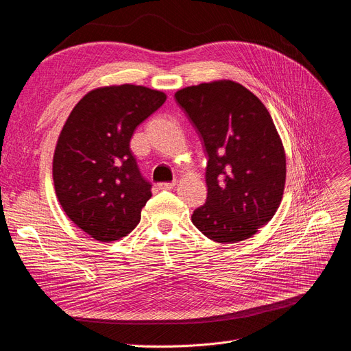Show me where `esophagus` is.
I'll use <instances>...</instances> for the list:
<instances>
[{"instance_id":"1","label":"esophagus","mask_w":351,"mask_h":351,"mask_svg":"<svg viewBox=\"0 0 351 351\" xmlns=\"http://www.w3.org/2000/svg\"><path fill=\"white\" fill-rule=\"evenodd\" d=\"M174 187H176V181H173V183H160L158 184L160 190H173Z\"/></svg>"}]
</instances>
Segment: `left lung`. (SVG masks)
I'll use <instances>...</instances> for the list:
<instances>
[{
    "mask_svg": "<svg viewBox=\"0 0 351 351\" xmlns=\"http://www.w3.org/2000/svg\"><path fill=\"white\" fill-rule=\"evenodd\" d=\"M207 152V200L191 221L208 239L254 236L281 204L285 149L268 109L241 83L215 80L176 92Z\"/></svg>",
    "mask_w": 351,
    "mask_h": 351,
    "instance_id": "left-lung-1",
    "label": "left lung"
}]
</instances>
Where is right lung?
Wrapping results in <instances>:
<instances>
[{
  "instance_id": "right-lung-1",
  "label": "right lung",
  "mask_w": 351,
  "mask_h": 351,
  "mask_svg": "<svg viewBox=\"0 0 351 351\" xmlns=\"http://www.w3.org/2000/svg\"><path fill=\"white\" fill-rule=\"evenodd\" d=\"M167 99L136 85L96 88L66 119L53 156V181L67 217L95 241L127 236L151 199L130 141L135 128Z\"/></svg>"
}]
</instances>
